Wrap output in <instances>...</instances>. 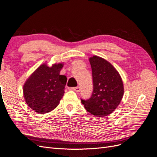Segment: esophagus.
I'll list each match as a JSON object with an SVG mask.
<instances>
[{"label": "esophagus", "instance_id": "34e87169", "mask_svg": "<svg viewBox=\"0 0 157 157\" xmlns=\"http://www.w3.org/2000/svg\"><path fill=\"white\" fill-rule=\"evenodd\" d=\"M73 90H74V91L75 92H80V88L79 86H77V87H75V88H71Z\"/></svg>", "mask_w": 157, "mask_h": 157}]
</instances>
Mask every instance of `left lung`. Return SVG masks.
<instances>
[{"label": "left lung", "instance_id": "obj_1", "mask_svg": "<svg viewBox=\"0 0 157 157\" xmlns=\"http://www.w3.org/2000/svg\"><path fill=\"white\" fill-rule=\"evenodd\" d=\"M94 90L91 97L81 102L90 113L98 117L107 116L119 105L124 95L121 75L113 66L101 57L89 58Z\"/></svg>", "mask_w": 157, "mask_h": 157}]
</instances>
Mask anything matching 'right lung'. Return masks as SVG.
<instances>
[{
  "mask_svg": "<svg viewBox=\"0 0 157 157\" xmlns=\"http://www.w3.org/2000/svg\"><path fill=\"white\" fill-rule=\"evenodd\" d=\"M63 63L40 65L23 85L25 102L33 111L44 114L50 112L59 105L65 93L67 77L59 75Z\"/></svg>",
  "mask_w": 157,
  "mask_h": 157,
  "instance_id": "right-lung-1",
  "label": "right lung"
}]
</instances>
